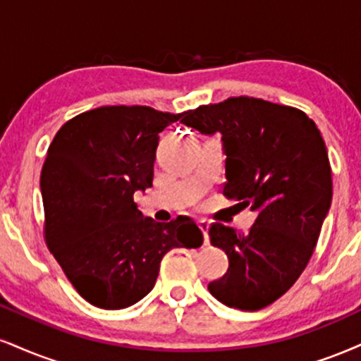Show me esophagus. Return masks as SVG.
<instances>
[{"label": "esophagus", "mask_w": 361, "mask_h": 361, "mask_svg": "<svg viewBox=\"0 0 361 361\" xmlns=\"http://www.w3.org/2000/svg\"><path fill=\"white\" fill-rule=\"evenodd\" d=\"M198 227L203 233V242H205V245H208V242H210V238H208V228H210V224H208L207 220H198Z\"/></svg>", "instance_id": "34e87169"}]
</instances>
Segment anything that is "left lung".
Masks as SVG:
<instances>
[{"mask_svg": "<svg viewBox=\"0 0 361 361\" xmlns=\"http://www.w3.org/2000/svg\"><path fill=\"white\" fill-rule=\"evenodd\" d=\"M181 123L222 136L224 195L257 214L247 233L208 230L228 269L208 290L230 307L257 311L279 299L310 262L333 197L328 151L305 112L262 99L230 97L183 114Z\"/></svg>", "mask_w": 361, "mask_h": 361, "instance_id": "8db88e82", "label": "left lung"}]
</instances>
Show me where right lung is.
Segmentation results:
<instances>
[{
    "mask_svg": "<svg viewBox=\"0 0 361 361\" xmlns=\"http://www.w3.org/2000/svg\"><path fill=\"white\" fill-rule=\"evenodd\" d=\"M181 116L106 106L75 116L51 141L40 176L45 240L90 305H136L154 288L168 250L203 244L190 216L159 224L134 202L153 186L159 133Z\"/></svg>",
    "mask_w": 361,
    "mask_h": 361,
    "instance_id": "right-lung-1",
    "label": "right lung"
}]
</instances>
